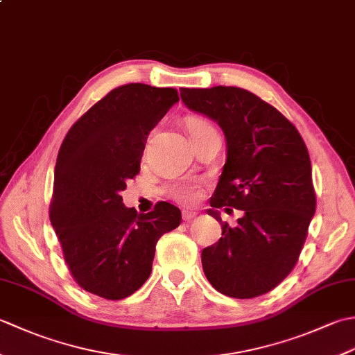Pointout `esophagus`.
<instances>
[{
    "label": "esophagus",
    "mask_w": 355,
    "mask_h": 355,
    "mask_svg": "<svg viewBox=\"0 0 355 355\" xmlns=\"http://www.w3.org/2000/svg\"><path fill=\"white\" fill-rule=\"evenodd\" d=\"M182 216H183L184 221H189V220H192V218L197 216V212H195V210H183Z\"/></svg>",
    "instance_id": "esophagus-1"
}]
</instances>
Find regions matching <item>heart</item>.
I'll return each instance as SVG.
<instances>
[{
  "instance_id": "b5f03b06",
  "label": "heart",
  "mask_w": 355,
  "mask_h": 355,
  "mask_svg": "<svg viewBox=\"0 0 355 355\" xmlns=\"http://www.w3.org/2000/svg\"><path fill=\"white\" fill-rule=\"evenodd\" d=\"M187 128H189V132H198L201 130H206V128H210V125L206 122V120L198 119V117H191L189 122H187ZM173 195L178 201L184 202V205H192V202L197 201L201 195V187L198 184H191V183H184L182 186L175 187L173 191Z\"/></svg>"
}]
</instances>
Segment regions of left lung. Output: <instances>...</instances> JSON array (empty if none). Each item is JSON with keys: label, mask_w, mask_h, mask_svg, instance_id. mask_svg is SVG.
Instances as JSON below:
<instances>
[{"label": "left lung", "mask_w": 355, "mask_h": 355, "mask_svg": "<svg viewBox=\"0 0 355 355\" xmlns=\"http://www.w3.org/2000/svg\"><path fill=\"white\" fill-rule=\"evenodd\" d=\"M187 108L221 126L227 160L207 214L224 205L243 210L235 228L201 253L215 290L252 299L271 291L296 266L315 212L310 154L288 119L238 87L182 88ZM229 210V209H225Z\"/></svg>", "instance_id": "obj_1"}]
</instances>
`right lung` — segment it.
Returning <instances> with one entry per match:
<instances>
[{"instance_id":"add662e5","label":"right lung","mask_w":355,"mask_h":355,"mask_svg":"<svg viewBox=\"0 0 355 355\" xmlns=\"http://www.w3.org/2000/svg\"><path fill=\"white\" fill-rule=\"evenodd\" d=\"M177 102L175 88L117 87L70 128L59 149L50 221L74 281L96 296L120 300L137 291L153 270L157 241L182 223L169 202L139 215L120 195L140 172L149 131Z\"/></svg>"}]
</instances>
